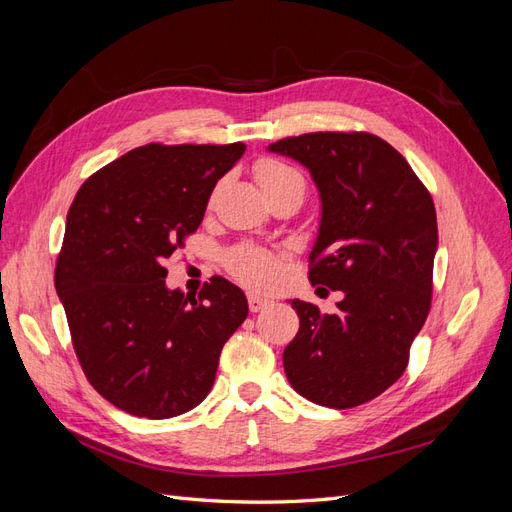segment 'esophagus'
I'll list each match as a JSON object with an SVG mask.
<instances>
[{
    "label": "esophagus",
    "mask_w": 512,
    "mask_h": 512,
    "mask_svg": "<svg viewBox=\"0 0 512 512\" xmlns=\"http://www.w3.org/2000/svg\"><path fill=\"white\" fill-rule=\"evenodd\" d=\"M247 303H250V309H252V312H260L262 307H267V305H269V299L260 297V294H250V297H247Z\"/></svg>",
    "instance_id": "34e87169"
}]
</instances>
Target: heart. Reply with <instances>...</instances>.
I'll use <instances>...</instances> for the list:
<instances>
[{
  "instance_id": "obj_1",
  "label": "heart",
  "mask_w": 512,
  "mask_h": 512,
  "mask_svg": "<svg viewBox=\"0 0 512 512\" xmlns=\"http://www.w3.org/2000/svg\"><path fill=\"white\" fill-rule=\"evenodd\" d=\"M254 175L260 190L265 192L267 198L294 190L305 192V179L301 177V173H297L292 166L280 160H260L254 166ZM228 269L232 271V275L239 277L241 282L254 288H269L277 282V275H280V265H277L275 256L250 243L239 245L228 254Z\"/></svg>"
}]
</instances>
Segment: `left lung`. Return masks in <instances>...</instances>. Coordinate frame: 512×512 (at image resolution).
I'll return each instance as SVG.
<instances>
[{
	"instance_id": "8db88e82",
	"label": "left lung",
	"mask_w": 512,
	"mask_h": 512,
	"mask_svg": "<svg viewBox=\"0 0 512 512\" xmlns=\"http://www.w3.org/2000/svg\"><path fill=\"white\" fill-rule=\"evenodd\" d=\"M269 151L312 175L320 224L309 282L344 294L335 314L292 299L299 333L284 350L286 378L318 406H361L404 374L429 314L436 207L406 158L374 134L314 132Z\"/></svg>"
}]
</instances>
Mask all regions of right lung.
<instances>
[{"instance_id":"1","label":"right lung","mask_w":512,"mask_h":512,"mask_svg":"<svg viewBox=\"0 0 512 512\" xmlns=\"http://www.w3.org/2000/svg\"><path fill=\"white\" fill-rule=\"evenodd\" d=\"M245 145L136 147L100 168L68 211L55 288L91 386L123 412L196 408L247 318L241 288L213 277L198 299L166 286L164 260L205 218Z\"/></svg>"}]
</instances>
